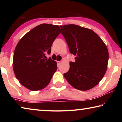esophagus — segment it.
I'll list each match as a JSON object with an SVG mask.
<instances>
[{
  "instance_id": "esophagus-1",
  "label": "esophagus",
  "mask_w": 122,
  "mask_h": 122,
  "mask_svg": "<svg viewBox=\"0 0 122 122\" xmlns=\"http://www.w3.org/2000/svg\"><path fill=\"white\" fill-rule=\"evenodd\" d=\"M57 65H60V64L61 63V61H57Z\"/></svg>"
}]
</instances>
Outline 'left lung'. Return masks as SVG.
Listing matches in <instances>:
<instances>
[{
	"instance_id": "1",
	"label": "left lung",
	"mask_w": 122,
	"mask_h": 122,
	"mask_svg": "<svg viewBox=\"0 0 122 122\" xmlns=\"http://www.w3.org/2000/svg\"><path fill=\"white\" fill-rule=\"evenodd\" d=\"M70 52L76 55L69 70L63 74L76 89L88 90L99 83L106 73L109 53L106 44L90 29L74 24L60 26Z\"/></svg>"
}]
</instances>
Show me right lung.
<instances>
[{"mask_svg":"<svg viewBox=\"0 0 122 122\" xmlns=\"http://www.w3.org/2000/svg\"><path fill=\"white\" fill-rule=\"evenodd\" d=\"M57 25L42 24L25 35L14 50L13 68L16 78L32 91L42 89L49 83L57 70V63L49 57L54 41L60 34Z\"/></svg>","mask_w":122,"mask_h":122,"instance_id":"add662e5","label":"right lung"}]
</instances>
